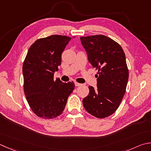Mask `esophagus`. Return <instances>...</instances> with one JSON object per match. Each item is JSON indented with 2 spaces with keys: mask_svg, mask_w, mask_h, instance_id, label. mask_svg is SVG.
Returning <instances> with one entry per match:
<instances>
[{
  "mask_svg": "<svg viewBox=\"0 0 151 151\" xmlns=\"http://www.w3.org/2000/svg\"><path fill=\"white\" fill-rule=\"evenodd\" d=\"M75 84L76 86H81V85H82V84L78 83V82H75Z\"/></svg>",
  "mask_w": 151,
  "mask_h": 151,
  "instance_id": "1",
  "label": "esophagus"
}]
</instances>
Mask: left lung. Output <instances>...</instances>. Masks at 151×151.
I'll return each mask as SVG.
<instances>
[{
  "mask_svg": "<svg viewBox=\"0 0 151 151\" xmlns=\"http://www.w3.org/2000/svg\"><path fill=\"white\" fill-rule=\"evenodd\" d=\"M81 40L88 61L98 70L97 88L89 86L82 103L88 113L104 119L117 110L126 93L129 77L126 55L119 43L105 35L82 37Z\"/></svg>",
  "mask_w": 151,
  "mask_h": 151,
  "instance_id": "left-lung-1",
  "label": "left lung"
}]
</instances>
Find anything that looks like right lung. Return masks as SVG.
<instances>
[{"instance_id": "add662e5", "label": "right lung", "mask_w": 151, "mask_h": 151, "mask_svg": "<svg viewBox=\"0 0 151 151\" xmlns=\"http://www.w3.org/2000/svg\"><path fill=\"white\" fill-rule=\"evenodd\" d=\"M75 37H73V38ZM71 38L63 35L39 38L29 48L23 65V90L31 110L38 117L55 119L63 113L75 83L54 81L61 54Z\"/></svg>"}]
</instances>
